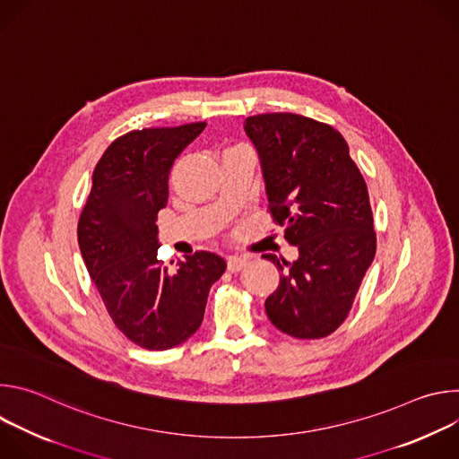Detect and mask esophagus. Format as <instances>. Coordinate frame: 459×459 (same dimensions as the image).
I'll use <instances>...</instances> for the list:
<instances>
[{
  "mask_svg": "<svg viewBox=\"0 0 459 459\" xmlns=\"http://www.w3.org/2000/svg\"><path fill=\"white\" fill-rule=\"evenodd\" d=\"M247 257H243V255H230L229 259H227V269L230 271V273H239L241 269H245L247 267Z\"/></svg>",
  "mask_w": 459,
  "mask_h": 459,
  "instance_id": "34e87169",
  "label": "esophagus"
}]
</instances>
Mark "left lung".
I'll use <instances>...</instances> for the list:
<instances>
[{
  "instance_id": "obj_1",
  "label": "left lung",
  "mask_w": 459,
  "mask_h": 459,
  "mask_svg": "<svg viewBox=\"0 0 459 459\" xmlns=\"http://www.w3.org/2000/svg\"><path fill=\"white\" fill-rule=\"evenodd\" d=\"M245 130L261 158L273 221L299 250L292 264L265 254L281 271L267 316L292 338H325L347 319L376 254L365 178L326 123L271 112L247 117Z\"/></svg>"
}]
</instances>
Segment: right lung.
<instances>
[{"mask_svg": "<svg viewBox=\"0 0 459 459\" xmlns=\"http://www.w3.org/2000/svg\"><path fill=\"white\" fill-rule=\"evenodd\" d=\"M207 126H152L114 140L100 158L78 221L87 271L117 331L149 351H167L200 329L211 287L225 259L200 250L170 271L158 259V212L169 172Z\"/></svg>", "mask_w": 459, "mask_h": 459, "instance_id": "obj_1", "label": "right lung"}]
</instances>
